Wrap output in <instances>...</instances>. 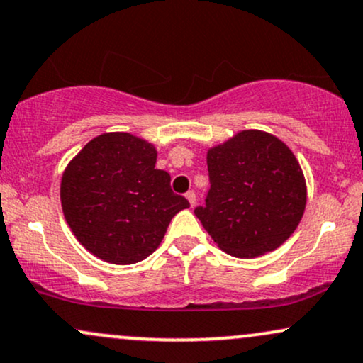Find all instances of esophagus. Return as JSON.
I'll return each instance as SVG.
<instances>
[{
  "label": "esophagus",
  "mask_w": 363,
  "mask_h": 363,
  "mask_svg": "<svg viewBox=\"0 0 363 363\" xmlns=\"http://www.w3.org/2000/svg\"><path fill=\"white\" fill-rule=\"evenodd\" d=\"M186 199L189 201V206L194 208V204H196V194L193 193V191H189V193H186Z\"/></svg>",
  "instance_id": "esophagus-1"
}]
</instances>
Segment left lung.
Listing matches in <instances>:
<instances>
[{
	"label": "left lung",
	"instance_id": "8db88e82",
	"mask_svg": "<svg viewBox=\"0 0 363 363\" xmlns=\"http://www.w3.org/2000/svg\"><path fill=\"white\" fill-rule=\"evenodd\" d=\"M206 162L211 189L194 215L221 250L255 259L294 233L306 208V179L281 138L242 130L208 148Z\"/></svg>",
	"mask_w": 363,
	"mask_h": 363
}]
</instances>
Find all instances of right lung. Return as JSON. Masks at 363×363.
Wrapping results in <instances>:
<instances>
[{"instance_id": "obj_1", "label": "right lung", "mask_w": 363, "mask_h": 363, "mask_svg": "<svg viewBox=\"0 0 363 363\" xmlns=\"http://www.w3.org/2000/svg\"><path fill=\"white\" fill-rule=\"evenodd\" d=\"M154 143L126 132H108L86 143L60 179V204L77 242L108 264L147 259L162 242L186 198L155 169Z\"/></svg>"}]
</instances>
